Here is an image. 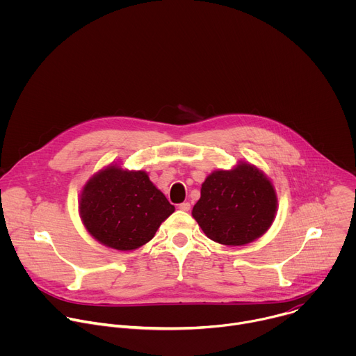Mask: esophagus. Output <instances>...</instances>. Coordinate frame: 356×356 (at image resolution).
<instances>
[{
	"mask_svg": "<svg viewBox=\"0 0 356 356\" xmlns=\"http://www.w3.org/2000/svg\"><path fill=\"white\" fill-rule=\"evenodd\" d=\"M179 210L181 211H188L190 210V202H181V204H179Z\"/></svg>",
	"mask_w": 356,
	"mask_h": 356,
	"instance_id": "obj_1",
	"label": "esophagus"
}]
</instances>
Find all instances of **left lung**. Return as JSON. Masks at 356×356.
<instances>
[{"label":"left lung","instance_id":"8db88e82","mask_svg":"<svg viewBox=\"0 0 356 356\" xmlns=\"http://www.w3.org/2000/svg\"><path fill=\"white\" fill-rule=\"evenodd\" d=\"M276 209L270 180L258 168L239 163L232 170H217L206 179L191 214L210 239L241 246L269 229Z\"/></svg>","mask_w":356,"mask_h":356}]
</instances>
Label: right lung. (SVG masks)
<instances>
[{"label":"right lung","mask_w":356,"mask_h":356,"mask_svg":"<svg viewBox=\"0 0 356 356\" xmlns=\"http://www.w3.org/2000/svg\"><path fill=\"white\" fill-rule=\"evenodd\" d=\"M173 211L145 172L118 166L92 176L80 195V216L87 231L118 250H132L149 242Z\"/></svg>","instance_id":"add662e5"}]
</instances>
